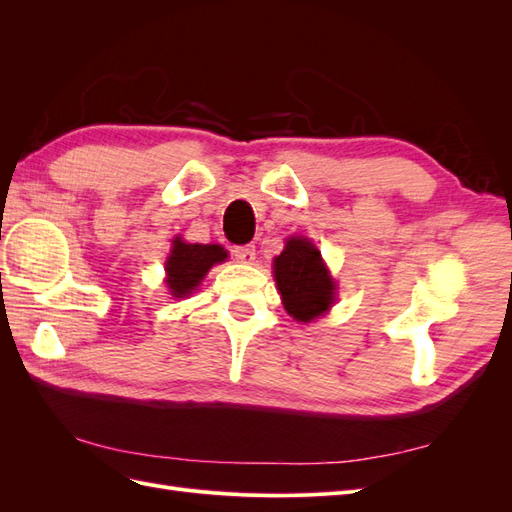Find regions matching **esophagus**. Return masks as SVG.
<instances>
[{
  "instance_id": "34e87169",
  "label": "esophagus",
  "mask_w": 512,
  "mask_h": 512,
  "mask_svg": "<svg viewBox=\"0 0 512 512\" xmlns=\"http://www.w3.org/2000/svg\"><path fill=\"white\" fill-rule=\"evenodd\" d=\"M232 254H235V258L239 262H245V265H252V262L256 260V247L254 245H237L235 250H232Z\"/></svg>"
}]
</instances>
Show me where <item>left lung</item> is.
Listing matches in <instances>:
<instances>
[{
  "instance_id": "obj_1",
  "label": "left lung",
  "mask_w": 512,
  "mask_h": 512,
  "mask_svg": "<svg viewBox=\"0 0 512 512\" xmlns=\"http://www.w3.org/2000/svg\"><path fill=\"white\" fill-rule=\"evenodd\" d=\"M277 290L286 312L299 322H312L335 303L337 284L316 245L305 237H290L284 252L273 260Z\"/></svg>"
}]
</instances>
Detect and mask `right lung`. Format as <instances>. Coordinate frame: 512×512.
<instances>
[{
    "label": "right lung",
    "mask_w": 512,
    "mask_h": 512,
    "mask_svg": "<svg viewBox=\"0 0 512 512\" xmlns=\"http://www.w3.org/2000/svg\"><path fill=\"white\" fill-rule=\"evenodd\" d=\"M228 252L222 245H203V243H185L181 237H175L170 254L166 258V286L175 299H183L192 294L205 280L209 269L218 262H224Z\"/></svg>",
    "instance_id": "1"
}]
</instances>
